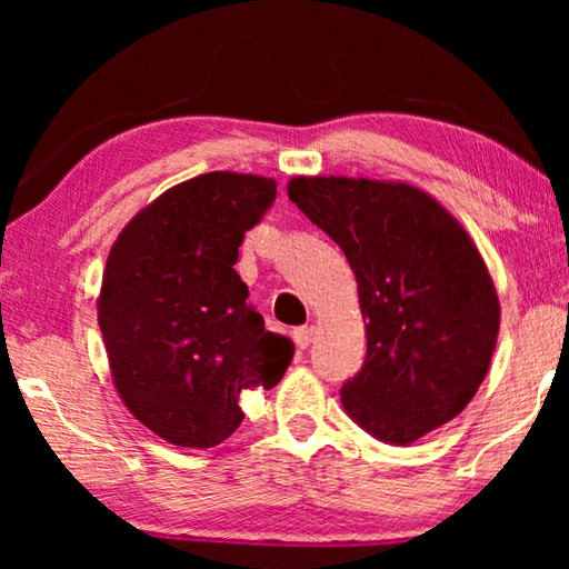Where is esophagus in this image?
<instances>
[{
    "label": "esophagus",
    "instance_id": "obj_1",
    "mask_svg": "<svg viewBox=\"0 0 569 569\" xmlns=\"http://www.w3.org/2000/svg\"><path fill=\"white\" fill-rule=\"evenodd\" d=\"M313 329H310V326H300V329H295L292 331V339H295V345H298V349H308L310 347V341H313Z\"/></svg>",
    "mask_w": 569,
    "mask_h": 569
}]
</instances>
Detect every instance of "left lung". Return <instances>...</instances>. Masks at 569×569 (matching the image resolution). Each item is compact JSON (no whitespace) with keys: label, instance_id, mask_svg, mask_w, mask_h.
Returning a JSON list of instances; mask_svg holds the SVG:
<instances>
[{"label":"left lung","instance_id":"1","mask_svg":"<svg viewBox=\"0 0 569 569\" xmlns=\"http://www.w3.org/2000/svg\"><path fill=\"white\" fill-rule=\"evenodd\" d=\"M290 199L357 277L368 333L341 403L365 432L409 446L473 399L492 360L500 302L469 232L425 191L368 178H292Z\"/></svg>","mask_w":569,"mask_h":569}]
</instances>
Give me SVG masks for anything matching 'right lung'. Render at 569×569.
I'll use <instances>...</instances> for the list:
<instances>
[{
	"mask_svg": "<svg viewBox=\"0 0 569 569\" xmlns=\"http://www.w3.org/2000/svg\"><path fill=\"white\" fill-rule=\"evenodd\" d=\"M277 199L261 176L204 173L131 220L111 248L98 298L113 383L144 427L181 448H212L243 422L238 396L274 388L292 341L263 329L238 248Z\"/></svg>",
	"mask_w": 569,
	"mask_h": 569,
	"instance_id": "obj_1",
	"label": "right lung"
}]
</instances>
